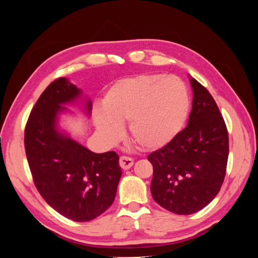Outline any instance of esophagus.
I'll return each instance as SVG.
<instances>
[{"label": "esophagus", "instance_id": "obj_1", "mask_svg": "<svg viewBox=\"0 0 258 258\" xmlns=\"http://www.w3.org/2000/svg\"><path fill=\"white\" fill-rule=\"evenodd\" d=\"M134 165V160H132L130 157H126V156H121L119 158V166L123 170H128Z\"/></svg>", "mask_w": 258, "mask_h": 258}]
</instances>
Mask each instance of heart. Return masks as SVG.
<instances>
[{
	"label": "heart",
	"instance_id": "obj_1",
	"mask_svg": "<svg viewBox=\"0 0 258 258\" xmlns=\"http://www.w3.org/2000/svg\"><path fill=\"white\" fill-rule=\"evenodd\" d=\"M103 107L105 112L96 114V124L108 141H116L120 123L128 121L132 142L152 151L165 146L182 128L189 97L177 77L139 74L115 82L105 93Z\"/></svg>",
	"mask_w": 258,
	"mask_h": 258
}]
</instances>
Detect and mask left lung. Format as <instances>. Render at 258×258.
<instances>
[{
	"mask_svg": "<svg viewBox=\"0 0 258 258\" xmlns=\"http://www.w3.org/2000/svg\"><path fill=\"white\" fill-rule=\"evenodd\" d=\"M190 85L194 98L188 124L147 157L154 171V200L178 215L196 213L215 198L229 153L227 127L213 97L195 79Z\"/></svg>",
	"mask_w": 258,
	"mask_h": 258,
	"instance_id": "obj_1",
	"label": "left lung"
}]
</instances>
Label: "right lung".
<instances>
[{"label": "right lung", "instance_id": "1", "mask_svg": "<svg viewBox=\"0 0 258 258\" xmlns=\"http://www.w3.org/2000/svg\"><path fill=\"white\" fill-rule=\"evenodd\" d=\"M81 90L64 77L48 85L36 101L25 129V148L34 185L58 213L88 222L110 208L121 176L118 155L96 154L59 134L57 115ZM90 113L91 103L87 104Z\"/></svg>", "mask_w": 258, "mask_h": 258}]
</instances>
